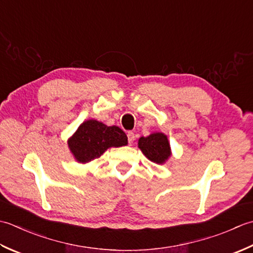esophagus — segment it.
Returning <instances> with one entry per match:
<instances>
[{
  "label": "esophagus",
  "instance_id": "esophagus-1",
  "mask_svg": "<svg viewBox=\"0 0 253 253\" xmlns=\"http://www.w3.org/2000/svg\"><path fill=\"white\" fill-rule=\"evenodd\" d=\"M134 140H135V136H134V133L131 132V131L127 132V141H128V144H130V145L133 143Z\"/></svg>",
  "mask_w": 253,
  "mask_h": 253
}]
</instances>
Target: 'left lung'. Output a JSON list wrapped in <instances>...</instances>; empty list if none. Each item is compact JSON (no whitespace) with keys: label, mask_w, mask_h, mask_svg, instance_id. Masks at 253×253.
Segmentation results:
<instances>
[{"label":"left lung","mask_w":253,"mask_h":253,"mask_svg":"<svg viewBox=\"0 0 253 253\" xmlns=\"http://www.w3.org/2000/svg\"><path fill=\"white\" fill-rule=\"evenodd\" d=\"M138 148L149 161L156 164H164L171 156V149L167 135L161 132L152 133L146 137H140Z\"/></svg>","instance_id":"1"}]
</instances>
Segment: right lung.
Instances as JSON below:
<instances>
[{
  "mask_svg": "<svg viewBox=\"0 0 253 253\" xmlns=\"http://www.w3.org/2000/svg\"><path fill=\"white\" fill-rule=\"evenodd\" d=\"M68 144L76 161L86 164L99 158L109 147L126 145L127 136L119 126H108L91 119L82 123Z\"/></svg>",
  "mask_w": 253,
  "mask_h": 253,
  "instance_id": "obj_1",
  "label": "right lung"
}]
</instances>
